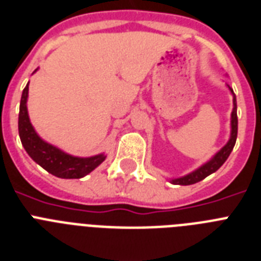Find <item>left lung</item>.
I'll return each mask as SVG.
<instances>
[{
  "mask_svg": "<svg viewBox=\"0 0 261 261\" xmlns=\"http://www.w3.org/2000/svg\"><path fill=\"white\" fill-rule=\"evenodd\" d=\"M231 90L232 95H233V110H232L231 115V138H229L228 143L225 144L222 150L219 151L215 156L212 158L211 161L207 162L204 166H201L200 168H198L196 171L191 172V174L186 175L183 178L174 179L172 183L174 185H181V186H188V185H194V183H198V181L203 180L204 178H207L208 175L214 174L215 171H218L219 168L222 167L223 163L227 161V158L229 156L231 151L233 150V146L236 143V138H238V113H236V97L233 94V90Z\"/></svg>",
  "mask_w": 261,
  "mask_h": 261,
  "instance_id": "1",
  "label": "left lung"
}]
</instances>
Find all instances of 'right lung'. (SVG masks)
Returning a JSON list of instances; mask_svg holds the SVG:
<instances>
[{
    "instance_id": "obj_1",
    "label": "right lung",
    "mask_w": 261,
    "mask_h": 261,
    "mask_svg": "<svg viewBox=\"0 0 261 261\" xmlns=\"http://www.w3.org/2000/svg\"><path fill=\"white\" fill-rule=\"evenodd\" d=\"M28 91H29V83L23 89L21 103H19L18 131L22 146L33 161L51 175L63 179L83 178L85 175L93 171L94 168H97L105 161L106 158L105 155L100 154L91 158L71 156L65 154L60 148L43 142L37 135L28 115V107H26Z\"/></svg>"
}]
</instances>
